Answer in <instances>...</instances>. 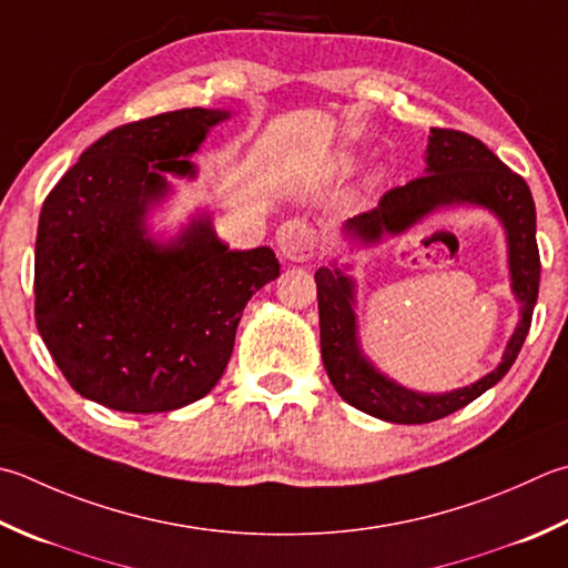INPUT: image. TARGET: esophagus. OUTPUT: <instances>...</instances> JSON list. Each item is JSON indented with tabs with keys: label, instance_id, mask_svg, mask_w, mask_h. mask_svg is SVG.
<instances>
[{
	"label": "esophagus",
	"instance_id": "obj_1",
	"mask_svg": "<svg viewBox=\"0 0 568 568\" xmlns=\"http://www.w3.org/2000/svg\"><path fill=\"white\" fill-rule=\"evenodd\" d=\"M275 246L285 261H310L317 251V231L307 221L291 219L275 231Z\"/></svg>",
	"mask_w": 568,
	"mask_h": 568
}]
</instances>
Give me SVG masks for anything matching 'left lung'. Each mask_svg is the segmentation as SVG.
Returning a JSON list of instances; mask_svg holds the SVG:
<instances>
[{
	"instance_id": "8db88e82",
	"label": "left lung",
	"mask_w": 568,
	"mask_h": 568,
	"mask_svg": "<svg viewBox=\"0 0 568 568\" xmlns=\"http://www.w3.org/2000/svg\"><path fill=\"white\" fill-rule=\"evenodd\" d=\"M443 206H483L499 219L507 236L513 293L521 305L503 362L475 384L446 394H420L388 379L364 357L359 347L352 277L337 268V263L322 265L315 273L320 349L329 382L349 406L388 424H430L455 414L493 388L515 364L537 305L541 263L535 199L519 174L499 162L497 154L480 140L465 132L430 128L426 174L392 189L382 196L379 206L349 219L344 224V236L362 246H374L384 236H398L416 226L420 219Z\"/></svg>"
}]
</instances>
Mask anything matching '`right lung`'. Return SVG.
<instances>
[{"label": "right lung", "mask_w": 568, "mask_h": 568, "mask_svg": "<svg viewBox=\"0 0 568 568\" xmlns=\"http://www.w3.org/2000/svg\"><path fill=\"white\" fill-rule=\"evenodd\" d=\"M229 110L184 108L110 130L41 206L37 327L78 394L125 414H164L224 374L248 300L281 275L268 246L231 251L211 216L172 241L148 231L170 194L164 172L196 174L189 154Z\"/></svg>", "instance_id": "1"}]
</instances>
